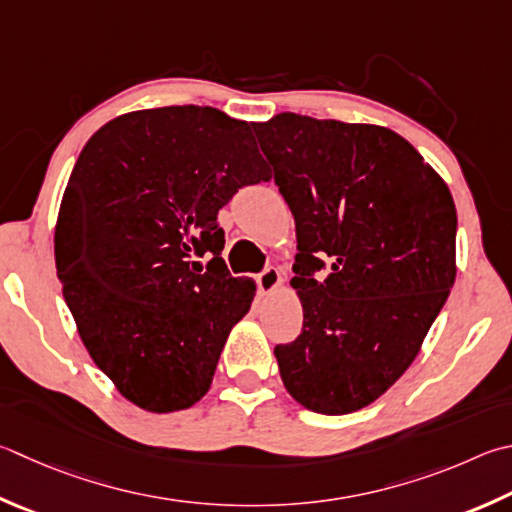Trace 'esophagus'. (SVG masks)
<instances>
[{"mask_svg": "<svg viewBox=\"0 0 512 512\" xmlns=\"http://www.w3.org/2000/svg\"><path fill=\"white\" fill-rule=\"evenodd\" d=\"M280 284H282V273L277 271L275 266H266L264 271L257 275V286H259V291H264V293H273Z\"/></svg>", "mask_w": 512, "mask_h": 512, "instance_id": "esophagus-1", "label": "esophagus"}]
</instances>
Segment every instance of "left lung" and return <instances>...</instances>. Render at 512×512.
Returning <instances> with one entry per match:
<instances>
[{"mask_svg": "<svg viewBox=\"0 0 512 512\" xmlns=\"http://www.w3.org/2000/svg\"><path fill=\"white\" fill-rule=\"evenodd\" d=\"M295 219L302 333L275 347L297 403L349 414L412 365L457 277L448 185L387 127L277 114L253 125ZM332 262L324 281L312 275Z\"/></svg>", "mask_w": 512, "mask_h": 512, "instance_id": "obj_1", "label": "left lung"}]
</instances>
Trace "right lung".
Segmentation results:
<instances>
[{
	"instance_id": "right-lung-1",
	"label": "right lung",
	"mask_w": 512,
	"mask_h": 512,
	"mask_svg": "<svg viewBox=\"0 0 512 512\" xmlns=\"http://www.w3.org/2000/svg\"><path fill=\"white\" fill-rule=\"evenodd\" d=\"M250 127L197 105L123 114L82 147L64 190V300L89 356L147 412L206 396L255 297L253 280L228 273L217 221L239 188L271 179Z\"/></svg>"
}]
</instances>
